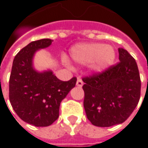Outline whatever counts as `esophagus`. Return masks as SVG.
Wrapping results in <instances>:
<instances>
[{
	"label": "esophagus",
	"mask_w": 148,
	"mask_h": 148,
	"mask_svg": "<svg viewBox=\"0 0 148 148\" xmlns=\"http://www.w3.org/2000/svg\"><path fill=\"white\" fill-rule=\"evenodd\" d=\"M77 86L78 87H82L83 86V82L81 78H78L77 81Z\"/></svg>",
	"instance_id": "esophagus-1"
}]
</instances>
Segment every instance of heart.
<instances>
[{
    "label": "heart",
    "instance_id": "obj_1",
    "mask_svg": "<svg viewBox=\"0 0 148 148\" xmlns=\"http://www.w3.org/2000/svg\"><path fill=\"white\" fill-rule=\"evenodd\" d=\"M70 55L73 61L80 64H89L95 72L106 70L114 62L115 51L110 45L101 43H81L70 49Z\"/></svg>",
    "mask_w": 148,
    "mask_h": 148
}]
</instances>
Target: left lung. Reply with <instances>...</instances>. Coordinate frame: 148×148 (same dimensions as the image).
<instances>
[{
  "instance_id": "1",
  "label": "left lung",
  "mask_w": 148,
  "mask_h": 148,
  "mask_svg": "<svg viewBox=\"0 0 148 148\" xmlns=\"http://www.w3.org/2000/svg\"><path fill=\"white\" fill-rule=\"evenodd\" d=\"M119 62L102 73L84 77V108L87 119L98 127L123 123L138 104L141 80L137 62L119 49Z\"/></svg>"
}]
</instances>
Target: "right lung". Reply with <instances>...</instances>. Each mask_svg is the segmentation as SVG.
<instances>
[{
	"instance_id": "right-lung-1",
	"label": "right lung",
	"mask_w": 148,
	"mask_h": 148,
	"mask_svg": "<svg viewBox=\"0 0 148 148\" xmlns=\"http://www.w3.org/2000/svg\"><path fill=\"white\" fill-rule=\"evenodd\" d=\"M52 42L43 38L23 48L14 57L10 77L9 98L13 110L23 121L36 127H47L58 119L62 100L77 83L76 77L62 82L51 70L34 69L35 53Z\"/></svg>"
}]
</instances>
